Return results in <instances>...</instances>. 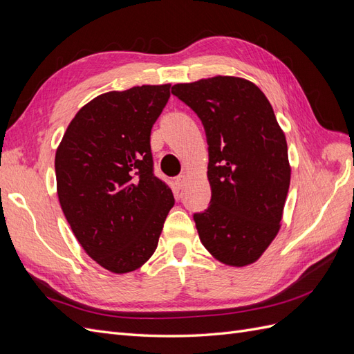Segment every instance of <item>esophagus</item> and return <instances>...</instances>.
<instances>
[{
	"label": "esophagus",
	"mask_w": 354,
	"mask_h": 354,
	"mask_svg": "<svg viewBox=\"0 0 354 354\" xmlns=\"http://www.w3.org/2000/svg\"><path fill=\"white\" fill-rule=\"evenodd\" d=\"M186 180H187V176L186 174H180L178 177H176V185L181 189L185 185H186Z\"/></svg>",
	"instance_id": "esophagus-1"
}]
</instances>
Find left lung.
I'll return each instance as SVG.
<instances>
[{"label": "left lung", "mask_w": 354, "mask_h": 354, "mask_svg": "<svg viewBox=\"0 0 354 354\" xmlns=\"http://www.w3.org/2000/svg\"><path fill=\"white\" fill-rule=\"evenodd\" d=\"M202 121L209 207L195 212L202 245L224 264L257 261L281 229L291 180L285 134L255 84L214 77L171 88Z\"/></svg>", "instance_id": "8db88e82"}]
</instances>
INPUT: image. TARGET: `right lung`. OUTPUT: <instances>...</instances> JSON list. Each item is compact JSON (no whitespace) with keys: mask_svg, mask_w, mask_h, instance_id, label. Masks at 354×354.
I'll return each mask as SVG.
<instances>
[{"mask_svg":"<svg viewBox=\"0 0 354 354\" xmlns=\"http://www.w3.org/2000/svg\"><path fill=\"white\" fill-rule=\"evenodd\" d=\"M169 84L104 93L71 121L55 168L63 214L94 261L113 273L143 266L155 252L173 192L153 174L152 127Z\"/></svg>","mask_w":354,"mask_h":354,"instance_id":"right-lung-1","label":"right lung"}]
</instances>
